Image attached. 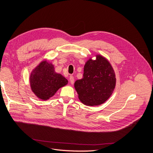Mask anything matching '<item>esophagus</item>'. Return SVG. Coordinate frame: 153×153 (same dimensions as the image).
I'll return each mask as SVG.
<instances>
[{
	"label": "esophagus",
	"instance_id": "esophagus-1",
	"mask_svg": "<svg viewBox=\"0 0 153 153\" xmlns=\"http://www.w3.org/2000/svg\"><path fill=\"white\" fill-rule=\"evenodd\" d=\"M74 80H75V79H74V77L73 76H71L69 77V82H70L71 84L73 85L74 84Z\"/></svg>",
	"mask_w": 153,
	"mask_h": 153
}]
</instances>
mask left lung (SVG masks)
<instances>
[{"label":"left lung","mask_w":153,"mask_h":153,"mask_svg":"<svg viewBox=\"0 0 153 153\" xmlns=\"http://www.w3.org/2000/svg\"><path fill=\"white\" fill-rule=\"evenodd\" d=\"M89 58L84 68L82 79L77 80L74 86L78 99L88 106H98L104 103L112 94L116 85L114 68L101 55Z\"/></svg>","instance_id":"left-lung-1"}]
</instances>
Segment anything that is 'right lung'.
Wrapping results in <instances>:
<instances>
[{"mask_svg":"<svg viewBox=\"0 0 153 153\" xmlns=\"http://www.w3.org/2000/svg\"><path fill=\"white\" fill-rule=\"evenodd\" d=\"M29 82L36 96L40 100H48L60 88L66 85L68 81L61 74L55 72L52 62L45 59L32 69Z\"/></svg>","mask_w":153,"mask_h":153,"instance_id":"1","label":"right lung"}]
</instances>
